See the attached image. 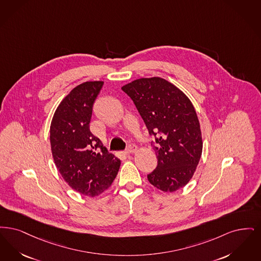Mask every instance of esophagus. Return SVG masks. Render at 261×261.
Returning a JSON list of instances; mask_svg holds the SVG:
<instances>
[{
	"label": "esophagus",
	"instance_id": "esophagus-1",
	"mask_svg": "<svg viewBox=\"0 0 261 261\" xmlns=\"http://www.w3.org/2000/svg\"><path fill=\"white\" fill-rule=\"evenodd\" d=\"M136 151H137V147H136L134 143H130V144L126 147V149H125V153H126V154L136 153Z\"/></svg>",
	"mask_w": 261,
	"mask_h": 261
}]
</instances>
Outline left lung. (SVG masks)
<instances>
[{
  "mask_svg": "<svg viewBox=\"0 0 261 261\" xmlns=\"http://www.w3.org/2000/svg\"><path fill=\"white\" fill-rule=\"evenodd\" d=\"M122 90L135 103L149 135L155 137L153 148L158 165L148 174V180L164 192L184 187L192 178L203 150L192 102L174 85L159 77L136 80Z\"/></svg>",
  "mask_w": 261,
  "mask_h": 261,
  "instance_id": "left-lung-1",
  "label": "left lung"
}]
</instances>
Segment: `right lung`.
<instances>
[{
  "label": "right lung",
  "instance_id": "add662e5",
  "mask_svg": "<svg viewBox=\"0 0 261 261\" xmlns=\"http://www.w3.org/2000/svg\"><path fill=\"white\" fill-rule=\"evenodd\" d=\"M101 81L83 83L60 102L50 124V146L57 170L69 186L94 197L114 181L121 161L90 130L92 106Z\"/></svg>",
  "mask_w": 261,
  "mask_h": 261
}]
</instances>
